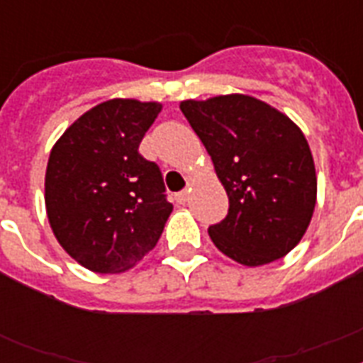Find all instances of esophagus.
<instances>
[{
	"label": "esophagus",
	"mask_w": 363,
	"mask_h": 363,
	"mask_svg": "<svg viewBox=\"0 0 363 363\" xmlns=\"http://www.w3.org/2000/svg\"><path fill=\"white\" fill-rule=\"evenodd\" d=\"M188 198H190V192H188V190H181V192H177L175 196L177 203H186Z\"/></svg>",
	"instance_id": "esophagus-1"
}]
</instances>
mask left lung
<instances>
[{"label": "left lung", "instance_id": "1", "mask_svg": "<svg viewBox=\"0 0 363 363\" xmlns=\"http://www.w3.org/2000/svg\"><path fill=\"white\" fill-rule=\"evenodd\" d=\"M182 115L207 148L230 209L209 226L216 248L248 267L292 250L316 203L307 139L288 116L250 96L182 101Z\"/></svg>", "mask_w": 363, "mask_h": 363}]
</instances>
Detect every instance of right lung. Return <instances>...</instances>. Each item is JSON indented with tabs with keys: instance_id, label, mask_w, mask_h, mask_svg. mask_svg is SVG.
<instances>
[{
	"instance_id": "right-lung-1",
	"label": "right lung",
	"mask_w": 363,
	"mask_h": 363,
	"mask_svg": "<svg viewBox=\"0 0 363 363\" xmlns=\"http://www.w3.org/2000/svg\"><path fill=\"white\" fill-rule=\"evenodd\" d=\"M162 105L109 99L54 145L45 177L50 228L86 269L121 273L150 252L169 218L162 171L139 145Z\"/></svg>"
}]
</instances>
